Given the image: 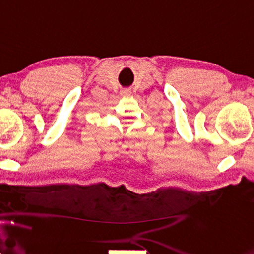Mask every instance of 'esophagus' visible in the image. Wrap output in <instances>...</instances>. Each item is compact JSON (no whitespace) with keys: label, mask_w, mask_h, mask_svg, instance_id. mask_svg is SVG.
<instances>
[{"label":"esophagus","mask_w":254,"mask_h":254,"mask_svg":"<svg viewBox=\"0 0 254 254\" xmlns=\"http://www.w3.org/2000/svg\"><path fill=\"white\" fill-rule=\"evenodd\" d=\"M121 94L123 96H130L131 95V91L130 90H122L121 91Z\"/></svg>","instance_id":"obj_1"}]
</instances>
